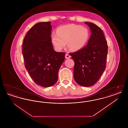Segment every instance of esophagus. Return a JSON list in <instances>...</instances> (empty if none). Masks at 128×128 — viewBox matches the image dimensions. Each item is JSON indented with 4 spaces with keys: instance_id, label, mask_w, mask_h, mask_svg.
<instances>
[{
    "instance_id": "obj_1",
    "label": "esophagus",
    "mask_w": 128,
    "mask_h": 128,
    "mask_svg": "<svg viewBox=\"0 0 128 128\" xmlns=\"http://www.w3.org/2000/svg\"><path fill=\"white\" fill-rule=\"evenodd\" d=\"M70 55H68V54H66V55H65V58H67V59H68V58H70Z\"/></svg>"
}]
</instances>
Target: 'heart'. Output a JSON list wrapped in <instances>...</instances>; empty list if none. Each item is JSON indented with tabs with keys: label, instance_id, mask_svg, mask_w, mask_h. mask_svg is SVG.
Wrapping results in <instances>:
<instances>
[{
	"label": "heart",
	"instance_id": "obj_1",
	"mask_svg": "<svg viewBox=\"0 0 128 128\" xmlns=\"http://www.w3.org/2000/svg\"><path fill=\"white\" fill-rule=\"evenodd\" d=\"M57 34H52V42L58 51H60L66 46L71 51H77L83 48L89 38L87 28L80 25L70 24L59 27Z\"/></svg>",
	"mask_w": 128,
	"mask_h": 128
}]
</instances>
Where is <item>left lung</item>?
<instances>
[{
	"label": "left lung",
	"mask_w": 128,
	"mask_h": 128,
	"mask_svg": "<svg viewBox=\"0 0 128 128\" xmlns=\"http://www.w3.org/2000/svg\"><path fill=\"white\" fill-rule=\"evenodd\" d=\"M91 34L87 44L79 51L70 53L74 61V78L79 85H94L106 69L108 44L103 31L96 25L84 22Z\"/></svg>",
	"instance_id": "left-lung-1"
}]
</instances>
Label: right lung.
<instances>
[{
    "label": "right lung",
    "mask_w": 128,
    "mask_h": 128,
    "mask_svg": "<svg viewBox=\"0 0 128 128\" xmlns=\"http://www.w3.org/2000/svg\"><path fill=\"white\" fill-rule=\"evenodd\" d=\"M51 22L34 25L27 32L22 44L25 67L38 85L50 87L58 79V72L65 60L64 52H56L51 42Z\"/></svg>",
    "instance_id": "right-lung-1"
}]
</instances>
